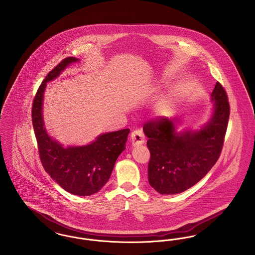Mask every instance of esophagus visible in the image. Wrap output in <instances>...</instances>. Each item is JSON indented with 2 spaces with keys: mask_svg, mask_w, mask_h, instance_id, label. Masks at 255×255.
Wrapping results in <instances>:
<instances>
[{
  "mask_svg": "<svg viewBox=\"0 0 255 255\" xmlns=\"http://www.w3.org/2000/svg\"><path fill=\"white\" fill-rule=\"evenodd\" d=\"M131 142L133 145H139L144 142V134L140 130H133L131 133Z\"/></svg>",
  "mask_w": 255,
  "mask_h": 255,
  "instance_id": "1",
  "label": "esophagus"
}]
</instances>
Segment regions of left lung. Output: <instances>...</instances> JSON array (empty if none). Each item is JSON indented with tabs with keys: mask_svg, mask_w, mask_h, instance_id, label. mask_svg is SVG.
<instances>
[{
	"mask_svg": "<svg viewBox=\"0 0 255 255\" xmlns=\"http://www.w3.org/2000/svg\"><path fill=\"white\" fill-rule=\"evenodd\" d=\"M214 113L199 131L175 132L177 120L158 117L144 123L150 151L148 181L159 194H178L200 182L218 160L229 124L231 106L217 82L211 94Z\"/></svg>",
	"mask_w": 255,
	"mask_h": 255,
	"instance_id": "obj_1",
	"label": "left lung"
}]
</instances>
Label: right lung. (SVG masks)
<instances>
[{"label": "right lung", "mask_w": 255, "mask_h": 255, "mask_svg": "<svg viewBox=\"0 0 255 255\" xmlns=\"http://www.w3.org/2000/svg\"><path fill=\"white\" fill-rule=\"evenodd\" d=\"M74 57H67L55 66L37 90L31 108L39 158L43 167L63 189L78 196L98 192L108 182L115 162L125 149L129 129L104 133L89 145L64 148L46 132L42 117L43 93L47 82L57 77Z\"/></svg>", "instance_id": "add662e5"}]
</instances>
